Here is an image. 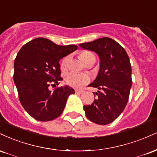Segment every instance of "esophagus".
<instances>
[{
  "instance_id": "1",
  "label": "esophagus",
  "mask_w": 157,
  "mask_h": 157,
  "mask_svg": "<svg viewBox=\"0 0 157 157\" xmlns=\"http://www.w3.org/2000/svg\"><path fill=\"white\" fill-rule=\"evenodd\" d=\"M83 90H82V89H76L75 90V92L76 93H77V94H82L83 93Z\"/></svg>"
}]
</instances>
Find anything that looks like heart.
<instances>
[{
	"label": "heart",
	"instance_id": "b5f03b06",
	"mask_svg": "<svg viewBox=\"0 0 157 157\" xmlns=\"http://www.w3.org/2000/svg\"><path fill=\"white\" fill-rule=\"evenodd\" d=\"M80 57L82 60L86 63L88 61L91 59H95V56L91 52L85 51L82 52L80 55ZM68 61H69V57H64L61 62V68L63 70H66L67 68ZM66 82L69 86H73L75 88H80L83 85L86 84L89 81V77L86 74H80L76 72H70L66 75Z\"/></svg>",
	"mask_w": 157,
	"mask_h": 157
}]
</instances>
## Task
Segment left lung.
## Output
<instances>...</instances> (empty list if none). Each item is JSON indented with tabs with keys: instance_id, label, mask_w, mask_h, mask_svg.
<instances>
[{
	"instance_id": "1",
	"label": "left lung",
	"mask_w": 157,
	"mask_h": 157,
	"mask_svg": "<svg viewBox=\"0 0 157 157\" xmlns=\"http://www.w3.org/2000/svg\"><path fill=\"white\" fill-rule=\"evenodd\" d=\"M99 56L100 69L89 86L99 89L92 104L84 105L86 117L99 125H107L116 120L125 109L132 85L131 66L127 52L114 40L99 38L79 45Z\"/></svg>"
}]
</instances>
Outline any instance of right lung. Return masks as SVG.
Here are the masks:
<instances>
[{"mask_svg":"<svg viewBox=\"0 0 157 157\" xmlns=\"http://www.w3.org/2000/svg\"><path fill=\"white\" fill-rule=\"evenodd\" d=\"M75 45L59 46L50 40L37 37L25 44L14 63V82L20 101L26 112L38 121H51L60 116L68 96L75 94L70 86L54 91L49 86L58 85L60 59L77 49Z\"/></svg>","mask_w":157,"mask_h":157,"instance_id":"right-lung-1","label":"right lung"}]
</instances>
